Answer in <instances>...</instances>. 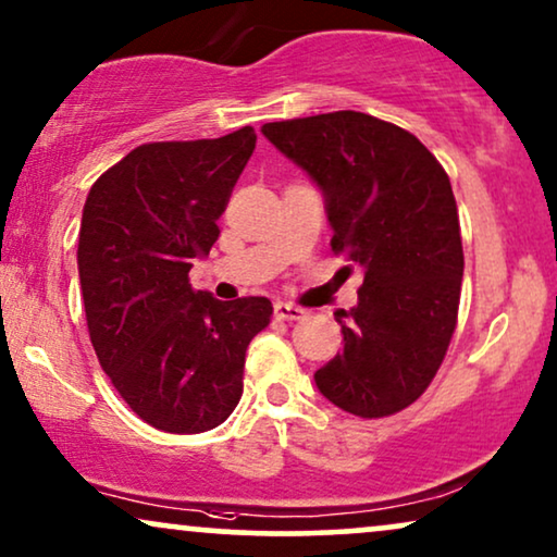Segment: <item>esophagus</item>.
Wrapping results in <instances>:
<instances>
[{
	"mask_svg": "<svg viewBox=\"0 0 557 557\" xmlns=\"http://www.w3.org/2000/svg\"><path fill=\"white\" fill-rule=\"evenodd\" d=\"M274 315H277L280 321H300V318H306V308L293 306V302L277 300V302H274Z\"/></svg>",
	"mask_w": 557,
	"mask_h": 557,
	"instance_id": "34e87169",
	"label": "esophagus"
}]
</instances>
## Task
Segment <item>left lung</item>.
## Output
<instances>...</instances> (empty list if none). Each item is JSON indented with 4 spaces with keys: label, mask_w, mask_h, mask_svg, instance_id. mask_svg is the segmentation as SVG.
Wrapping results in <instances>:
<instances>
[{
    "label": "left lung",
    "mask_w": 557,
    "mask_h": 557,
    "mask_svg": "<svg viewBox=\"0 0 557 557\" xmlns=\"http://www.w3.org/2000/svg\"><path fill=\"white\" fill-rule=\"evenodd\" d=\"M262 135L323 190L331 249L364 272L359 302L336 318L344 351L318 369V389L356 418L405 410L458 321L463 247L446 170L410 132L361 111L270 122Z\"/></svg>",
    "instance_id": "1"
}]
</instances>
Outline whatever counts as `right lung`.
<instances>
[{"instance_id": "1", "label": "right lung", "mask_w": 557, "mask_h": 557, "mask_svg": "<svg viewBox=\"0 0 557 557\" xmlns=\"http://www.w3.org/2000/svg\"><path fill=\"white\" fill-rule=\"evenodd\" d=\"M257 135L139 145L91 185L78 234L88 336L124 403L165 433H203L239 405L249 341L272 302L193 290Z\"/></svg>"}]
</instances>
